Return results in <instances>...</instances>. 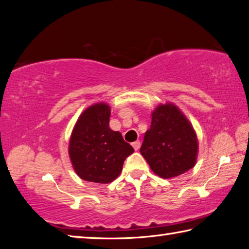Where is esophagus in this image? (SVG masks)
Returning <instances> with one entry per match:
<instances>
[{
    "label": "esophagus",
    "instance_id": "34e87169",
    "mask_svg": "<svg viewBox=\"0 0 249 249\" xmlns=\"http://www.w3.org/2000/svg\"><path fill=\"white\" fill-rule=\"evenodd\" d=\"M132 146L134 147L135 150H138V149H140V147H141V142L140 141L134 142H132Z\"/></svg>",
    "mask_w": 249,
    "mask_h": 249
}]
</instances>
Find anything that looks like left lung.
Masks as SVG:
<instances>
[{
    "instance_id": "8db88e82",
    "label": "left lung",
    "mask_w": 249,
    "mask_h": 249,
    "mask_svg": "<svg viewBox=\"0 0 249 249\" xmlns=\"http://www.w3.org/2000/svg\"><path fill=\"white\" fill-rule=\"evenodd\" d=\"M141 154L161 178L184 174L195 166L197 141L192 126L172 104L159 105L151 114Z\"/></svg>"
}]
</instances>
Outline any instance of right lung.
Returning a JSON list of instances; mask_svg holds the SVG:
<instances>
[{"label": "right lung", "instance_id": "1", "mask_svg": "<svg viewBox=\"0 0 249 249\" xmlns=\"http://www.w3.org/2000/svg\"><path fill=\"white\" fill-rule=\"evenodd\" d=\"M111 109L104 103L82 113L71 135L69 155L80 178L96 183L112 182L134 148L120 132L109 128Z\"/></svg>", "mask_w": 249, "mask_h": 249}]
</instances>
